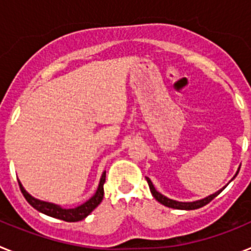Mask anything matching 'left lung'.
<instances>
[{"label":"left lung","mask_w":251,"mask_h":251,"mask_svg":"<svg viewBox=\"0 0 251 251\" xmlns=\"http://www.w3.org/2000/svg\"><path fill=\"white\" fill-rule=\"evenodd\" d=\"M239 170H240V168H239ZM239 170H238V172H236V175L239 174ZM236 175L232 177V179L236 177ZM146 179H147L148 186H150V190H151V192H152V196L154 197V199H156L159 203H162V205H165V206H167V207H171V208H176V210H196V208L202 207V206L207 205V203L210 202L212 199H215V197H216L217 195L220 194L224 188H225V187H223L221 190H219L217 192H215V194L210 195V196H206L205 199H201V200L192 201V202H181V201L172 200V199H168V197H166L165 195H162L161 192H158L156 188H154L152 181H151L148 177H146Z\"/></svg>","instance_id":"8db88e82"}]
</instances>
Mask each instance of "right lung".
I'll list each match as a JSON object with an SVG mask.
<instances>
[{"instance_id":"1","label":"right lung","mask_w":251,"mask_h":251,"mask_svg":"<svg viewBox=\"0 0 251 251\" xmlns=\"http://www.w3.org/2000/svg\"><path fill=\"white\" fill-rule=\"evenodd\" d=\"M104 182H105V171H104L103 175H101L100 181H99L98 188H97L95 194L90 197L89 200L85 201V202L81 203L80 206H77V207L74 208H64L60 205H56V203L46 202V201L35 199L34 196H31V195L26 191L21 182H19V185L20 188H21L22 195L25 196L26 201H27L32 207L36 208L37 211L43 212V214L48 215V216L59 219V220L68 221V223H76V221L84 220V219H85V217L101 202L104 196Z\"/></svg>"}]
</instances>
